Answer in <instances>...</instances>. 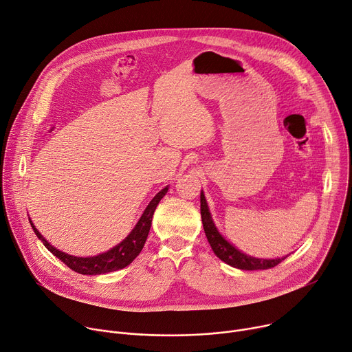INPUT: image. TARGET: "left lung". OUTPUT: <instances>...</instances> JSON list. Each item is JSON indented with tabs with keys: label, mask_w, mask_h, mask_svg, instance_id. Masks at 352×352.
I'll list each match as a JSON object with an SVG mask.
<instances>
[{
	"label": "left lung",
	"mask_w": 352,
	"mask_h": 352,
	"mask_svg": "<svg viewBox=\"0 0 352 352\" xmlns=\"http://www.w3.org/2000/svg\"><path fill=\"white\" fill-rule=\"evenodd\" d=\"M201 216H202V225L204 230L206 234V239L213 250V252L217 255V257L225 261L226 264L239 268V270H245V271H255V270H268L274 268L278 265L283 258H276V260H263V258H254L250 257V255L239 251L236 247H233L229 241L221 237V234L217 232L214 228V223L210 217L209 208L205 199L204 192L201 194Z\"/></svg>",
	"instance_id": "8db88e82"
}]
</instances>
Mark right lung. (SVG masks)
Segmentation results:
<instances>
[{
  "label": "right lung",
  "instance_id": "right-lung-1",
  "mask_svg": "<svg viewBox=\"0 0 352 352\" xmlns=\"http://www.w3.org/2000/svg\"><path fill=\"white\" fill-rule=\"evenodd\" d=\"M167 190H168V186L160 190V192L153 198V201L148 204L144 213L142 214L136 228L132 230V233L129 236H127L122 243H119L116 247H113L112 250H109L104 254H100V255H95V257L81 258V257H73V255L61 252L57 248L52 247L43 239V236L36 230V228L34 226V223L32 221H30V226L36 233L38 239H41L43 241L45 247L53 255H56L60 261L65 263L70 270H73L78 274H82V275H100V274L118 271V270H122V268L129 265L140 254V251L147 240L150 228H151L154 210H155L158 202L162 201V198L167 194Z\"/></svg>",
  "mask_w": 352,
  "mask_h": 352
}]
</instances>
